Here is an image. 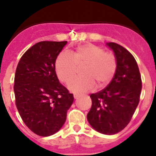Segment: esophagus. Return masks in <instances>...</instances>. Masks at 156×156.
I'll return each instance as SVG.
<instances>
[{"mask_svg":"<svg viewBox=\"0 0 156 156\" xmlns=\"http://www.w3.org/2000/svg\"><path fill=\"white\" fill-rule=\"evenodd\" d=\"M80 95H78V94H74V98L75 99H78V98H79Z\"/></svg>","mask_w":156,"mask_h":156,"instance_id":"obj_1","label":"esophagus"}]
</instances>
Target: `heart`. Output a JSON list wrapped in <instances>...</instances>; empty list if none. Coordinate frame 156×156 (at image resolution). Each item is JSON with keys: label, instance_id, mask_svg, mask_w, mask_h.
<instances>
[{"label": "heart", "instance_id": "heart-1", "mask_svg": "<svg viewBox=\"0 0 156 156\" xmlns=\"http://www.w3.org/2000/svg\"><path fill=\"white\" fill-rule=\"evenodd\" d=\"M83 66V76L74 78L68 84L71 92H87L95 85L99 88L107 86L116 74L117 61L111 53L105 52L99 46L87 43L78 46L70 55L61 53L56 59V74L62 83H68L76 75L78 68Z\"/></svg>", "mask_w": 156, "mask_h": 156}]
</instances>
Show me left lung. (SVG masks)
<instances>
[{"mask_svg": "<svg viewBox=\"0 0 156 156\" xmlns=\"http://www.w3.org/2000/svg\"><path fill=\"white\" fill-rule=\"evenodd\" d=\"M117 61L116 74L105 88L90 95L88 123L103 134H115L130 123L140 101L142 81L134 56L120 45L107 43Z\"/></svg>", "mask_w": 156, "mask_h": 156, "instance_id": "8db88e82", "label": "left lung"}]
</instances>
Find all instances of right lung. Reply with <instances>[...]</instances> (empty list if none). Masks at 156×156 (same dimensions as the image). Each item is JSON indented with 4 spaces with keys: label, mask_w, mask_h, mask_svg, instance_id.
<instances>
[{
    "label": "right lung",
    "mask_w": 156,
    "mask_h": 156,
    "mask_svg": "<svg viewBox=\"0 0 156 156\" xmlns=\"http://www.w3.org/2000/svg\"><path fill=\"white\" fill-rule=\"evenodd\" d=\"M67 41H42L21 57L15 75V105L22 120L33 133L52 135L65 123L73 94L59 82L57 56Z\"/></svg>",
    "instance_id": "add662e5"
}]
</instances>
